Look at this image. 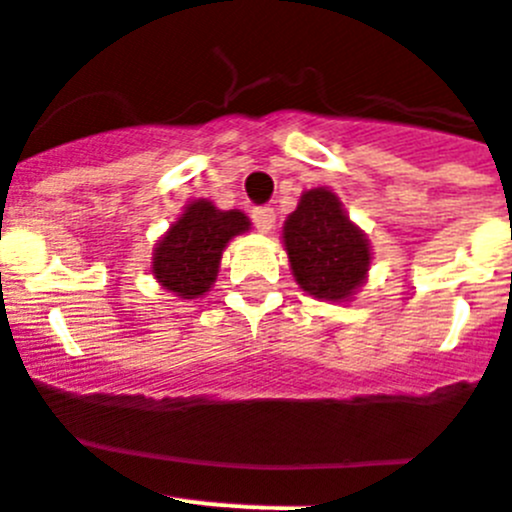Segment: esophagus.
Masks as SVG:
<instances>
[{
	"instance_id": "1",
	"label": "esophagus",
	"mask_w": 512,
	"mask_h": 512,
	"mask_svg": "<svg viewBox=\"0 0 512 512\" xmlns=\"http://www.w3.org/2000/svg\"><path fill=\"white\" fill-rule=\"evenodd\" d=\"M252 221H255V226L260 231H270L275 226V211L270 206H257L252 211Z\"/></svg>"
}]
</instances>
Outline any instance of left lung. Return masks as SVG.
Listing matches in <instances>:
<instances>
[{"instance_id": "obj_1", "label": "left lung", "mask_w": 512, "mask_h": 512, "mask_svg": "<svg viewBox=\"0 0 512 512\" xmlns=\"http://www.w3.org/2000/svg\"><path fill=\"white\" fill-rule=\"evenodd\" d=\"M291 270L314 299L345 301L366 278L368 239L342 211L337 195L317 188L301 195L283 226Z\"/></svg>"}]
</instances>
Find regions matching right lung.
<instances>
[{"label": "right lung", "mask_w": 512, "mask_h": 512, "mask_svg": "<svg viewBox=\"0 0 512 512\" xmlns=\"http://www.w3.org/2000/svg\"><path fill=\"white\" fill-rule=\"evenodd\" d=\"M247 229L250 221L242 211H219L208 201H193L157 244L151 273L182 299L203 296L216 281L226 242Z\"/></svg>", "instance_id": "right-lung-1"}]
</instances>
